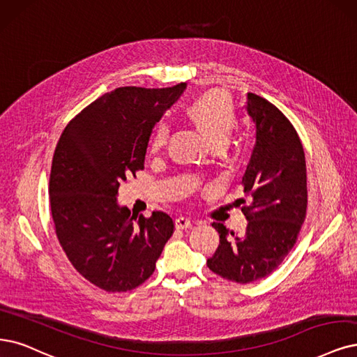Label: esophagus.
<instances>
[{
  "mask_svg": "<svg viewBox=\"0 0 357 357\" xmlns=\"http://www.w3.org/2000/svg\"><path fill=\"white\" fill-rule=\"evenodd\" d=\"M192 227V220L188 216H179L176 219V228L178 229H188Z\"/></svg>",
  "mask_w": 357,
  "mask_h": 357,
  "instance_id": "34e87169",
  "label": "esophagus"
}]
</instances>
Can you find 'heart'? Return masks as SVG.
Instances as JSON below:
<instances>
[{
	"label": "heart",
	"instance_id": "heart-1",
	"mask_svg": "<svg viewBox=\"0 0 357 357\" xmlns=\"http://www.w3.org/2000/svg\"><path fill=\"white\" fill-rule=\"evenodd\" d=\"M187 116L200 132L215 145H222L236 123V112L232 101L222 92H207L197 97L187 107ZM169 138V128L165 122H158L150 137V151H160Z\"/></svg>",
	"mask_w": 357,
	"mask_h": 357
}]
</instances>
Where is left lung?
<instances>
[{"label": "left lung", "mask_w": 357, "mask_h": 357, "mask_svg": "<svg viewBox=\"0 0 357 357\" xmlns=\"http://www.w3.org/2000/svg\"><path fill=\"white\" fill-rule=\"evenodd\" d=\"M247 112L256 123V144L241 182L252 197L241 208L248 223L238 236L213 222L219 245L207 259L210 271L238 284L265 278L281 265L307 208L306 158L297 130L280 109L253 92L247 94Z\"/></svg>", "instance_id": "left-lung-1"}]
</instances>
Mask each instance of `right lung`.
Wrapping results in <instances>:
<instances>
[{
	"instance_id": "right-lung-1",
	"label": "right lung",
	"mask_w": 357,
	"mask_h": 357,
	"mask_svg": "<svg viewBox=\"0 0 357 357\" xmlns=\"http://www.w3.org/2000/svg\"><path fill=\"white\" fill-rule=\"evenodd\" d=\"M185 88H117L76 114L57 142L48 187L57 238L73 268L107 293L147 281L174 234L167 213L137 220L117 192L144 169L155 122Z\"/></svg>"
}]
</instances>
